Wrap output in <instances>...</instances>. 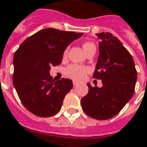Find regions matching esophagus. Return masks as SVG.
Segmentation results:
<instances>
[{"label":"esophagus","instance_id":"1","mask_svg":"<svg viewBox=\"0 0 147 147\" xmlns=\"http://www.w3.org/2000/svg\"><path fill=\"white\" fill-rule=\"evenodd\" d=\"M78 85V82H76V81H75L74 80L73 81V86H77Z\"/></svg>","mask_w":147,"mask_h":147}]
</instances>
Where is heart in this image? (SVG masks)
<instances>
[{"mask_svg": "<svg viewBox=\"0 0 147 147\" xmlns=\"http://www.w3.org/2000/svg\"><path fill=\"white\" fill-rule=\"evenodd\" d=\"M83 48L84 51L87 53L90 49L95 48V45L92 42H86L83 45ZM67 50L64 52V55L66 54ZM90 68L84 65H80V64H71L68 67L65 68L64 72L66 76L70 77L77 81L83 80L87 74L89 73Z\"/></svg>", "mask_w": 147, "mask_h": 147, "instance_id": "heart-1", "label": "heart"}]
</instances>
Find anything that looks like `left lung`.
<instances>
[{
    "label": "left lung",
    "mask_w": 147,
    "mask_h": 147,
    "mask_svg": "<svg viewBox=\"0 0 147 147\" xmlns=\"http://www.w3.org/2000/svg\"><path fill=\"white\" fill-rule=\"evenodd\" d=\"M99 56L93 77L102 80V86L89 87L81 99L84 113L96 120H108L116 116L134 94L137 80L131 55L120 40L109 32L96 34Z\"/></svg>",
    "instance_id": "obj_1"
}]
</instances>
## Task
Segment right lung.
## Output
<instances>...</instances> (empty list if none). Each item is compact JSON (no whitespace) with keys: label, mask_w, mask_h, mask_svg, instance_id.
<instances>
[{"label":"right lung","mask_w":147,"mask_h":147,"mask_svg":"<svg viewBox=\"0 0 147 147\" xmlns=\"http://www.w3.org/2000/svg\"><path fill=\"white\" fill-rule=\"evenodd\" d=\"M83 34L46 28L27 38L16 51L13 85L31 113L49 117L60 111L73 84L64 78L54 81L49 75L50 67L61 64L65 49Z\"/></svg>","instance_id":"add662e5"}]
</instances>
